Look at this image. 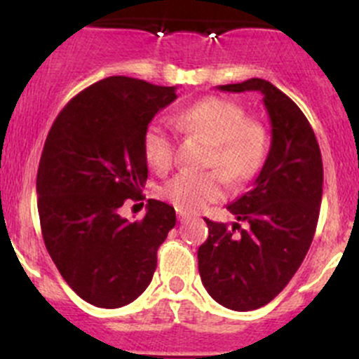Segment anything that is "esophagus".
<instances>
[{"label": "esophagus", "mask_w": 359, "mask_h": 359, "mask_svg": "<svg viewBox=\"0 0 359 359\" xmlns=\"http://www.w3.org/2000/svg\"><path fill=\"white\" fill-rule=\"evenodd\" d=\"M177 219H179L180 222H186V220L189 219V215H187L186 212H180V210H179V212H177Z\"/></svg>", "instance_id": "1"}]
</instances>
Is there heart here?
Returning <instances> with one entry per match:
<instances>
[{"label": "heart", "mask_w": 359, "mask_h": 359, "mask_svg": "<svg viewBox=\"0 0 359 359\" xmlns=\"http://www.w3.org/2000/svg\"><path fill=\"white\" fill-rule=\"evenodd\" d=\"M177 132L212 142L205 165L217 172H180L159 189V196L180 212L193 213L226 196L222 177L241 186L259 173L266 159L267 139L262 126L247 118L236 102L205 97L172 116ZM144 158L158 173L172 168L175 137L161 121L147 125L142 137Z\"/></svg>", "instance_id": "b5f03b06"}]
</instances>
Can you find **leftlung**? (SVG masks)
<instances>
[{"mask_svg": "<svg viewBox=\"0 0 359 359\" xmlns=\"http://www.w3.org/2000/svg\"><path fill=\"white\" fill-rule=\"evenodd\" d=\"M217 88L262 93L271 147L252 189L227 205L248 227L205 219L208 238L198 250V269L206 292L220 306L253 311L287 287L313 243L323 196V161L304 112L273 83L252 78Z\"/></svg>", "mask_w": 359, "mask_h": 359, "instance_id": "1", "label": "left lung"}]
</instances>
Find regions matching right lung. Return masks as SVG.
I'll use <instances>...</instances> for the list:
<instances>
[{
    "instance_id": "1",
    "label": "right lung",
    "mask_w": 359,
    "mask_h": 359,
    "mask_svg": "<svg viewBox=\"0 0 359 359\" xmlns=\"http://www.w3.org/2000/svg\"><path fill=\"white\" fill-rule=\"evenodd\" d=\"M175 86L111 76L60 111L45 140L36 193L46 250L66 283L104 309L133 302L156 271V252L175 226L173 206L147 201L142 220L119 215L142 200V137L177 99Z\"/></svg>"
}]
</instances>
